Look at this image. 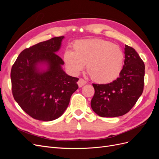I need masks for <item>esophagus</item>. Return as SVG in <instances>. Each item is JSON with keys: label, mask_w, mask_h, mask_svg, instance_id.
<instances>
[{"label": "esophagus", "mask_w": 159, "mask_h": 159, "mask_svg": "<svg viewBox=\"0 0 159 159\" xmlns=\"http://www.w3.org/2000/svg\"><path fill=\"white\" fill-rule=\"evenodd\" d=\"M78 86H79L80 88H81V87H83V86H84L85 84H86V81H85L84 79L80 78V79L78 80Z\"/></svg>", "instance_id": "obj_1"}]
</instances>
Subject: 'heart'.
<instances>
[{"instance_id":"heart-1","label":"heart","mask_w":159,"mask_h":159,"mask_svg":"<svg viewBox=\"0 0 159 159\" xmlns=\"http://www.w3.org/2000/svg\"><path fill=\"white\" fill-rule=\"evenodd\" d=\"M67 69L78 74L86 64L90 78L100 84H108L116 80L124 64V53L118 45L109 41L93 38L75 41L72 52L64 54Z\"/></svg>"}]
</instances>
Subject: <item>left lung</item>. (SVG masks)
Here are the masks:
<instances>
[{
    "label": "left lung",
    "mask_w": 159,
    "mask_h": 159,
    "mask_svg": "<svg viewBox=\"0 0 159 159\" xmlns=\"http://www.w3.org/2000/svg\"><path fill=\"white\" fill-rule=\"evenodd\" d=\"M122 71L117 80L107 84H95L91 101L93 111L103 117L126 114L135 105L144 88L145 64L132 47L125 45Z\"/></svg>",
    "instance_id": "obj_1"
}]
</instances>
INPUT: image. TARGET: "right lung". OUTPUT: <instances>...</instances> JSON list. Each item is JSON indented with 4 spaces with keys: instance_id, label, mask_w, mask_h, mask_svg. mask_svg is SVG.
Returning a JSON list of instances; mask_svg holds the SVG:
<instances>
[{
    "instance_id": "add662e5",
    "label": "right lung",
    "mask_w": 159,
    "mask_h": 159,
    "mask_svg": "<svg viewBox=\"0 0 159 159\" xmlns=\"http://www.w3.org/2000/svg\"><path fill=\"white\" fill-rule=\"evenodd\" d=\"M64 36L54 37L24 50L13 64L11 78L13 97L32 118L50 121L68 107L78 89V78L66 74L64 61L56 54ZM47 69L41 70L39 65Z\"/></svg>"
}]
</instances>
